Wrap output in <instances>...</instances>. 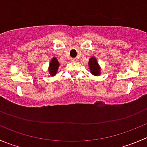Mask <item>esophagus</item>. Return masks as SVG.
Instances as JSON below:
<instances>
[{
	"instance_id": "1",
	"label": "esophagus",
	"mask_w": 147,
	"mask_h": 147,
	"mask_svg": "<svg viewBox=\"0 0 147 147\" xmlns=\"http://www.w3.org/2000/svg\"><path fill=\"white\" fill-rule=\"evenodd\" d=\"M71 61H72V62H76L77 59L76 58H71Z\"/></svg>"
}]
</instances>
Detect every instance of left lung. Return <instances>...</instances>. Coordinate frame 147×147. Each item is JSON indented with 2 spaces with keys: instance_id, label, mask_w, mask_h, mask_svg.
I'll list each match as a JSON object with an SVG mask.
<instances>
[{
  "instance_id": "left-lung-1",
  "label": "left lung",
  "mask_w": 147,
  "mask_h": 147,
  "mask_svg": "<svg viewBox=\"0 0 147 147\" xmlns=\"http://www.w3.org/2000/svg\"><path fill=\"white\" fill-rule=\"evenodd\" d=\"M88 65H89L90 69V72L92 75H98L100 74V69L96 59H95V57H92L89 59Z\"/></svg>"
}]
</instances>
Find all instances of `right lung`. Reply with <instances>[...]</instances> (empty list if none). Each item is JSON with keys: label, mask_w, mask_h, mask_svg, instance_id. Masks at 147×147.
I'll return each mask as SVG.
<instances>
[{"label": "right lung", "mask_w": 147, "mask_h": 147, "mask_svg": "<svg viewBox=\"0 0 147 147\" xmlns=\"http://www.w3.org/2000/svg\"><path fill=\"white\" fill-rule=\"evenodd\" d=\"M59 66V64L58 61L55 57H54L50 62V65H49V75L54 76L56 75L57 72V69Z\"/></svg>", "instance_id": "1"}]
</instances>
